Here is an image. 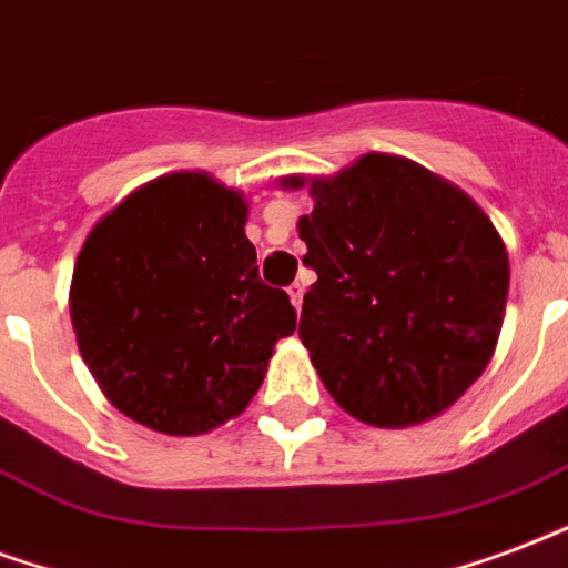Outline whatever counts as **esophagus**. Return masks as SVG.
Segmentation results:
<instances>
[{"label":"esophagus","instance_id":"1","mask_svg":"<svg viewBox=\"0 0 568 568\" xmlns=\"http://www.w3.org/2000/svg\"><path fill=\"white\" fill-rule=\"evenodd\" d=\"M290 302H293V308L300 311L302 308V296H305V284H300V281H296V284H290Z\"/></svg>","mask_w":568,"mask_h":568}]
</instances>
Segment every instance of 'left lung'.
<instances>
[{"label": "left lung", "instance_id": "1", "mask_svg": "<svg viewBox=\"0 0 568 568\" xmlns=\"http://www.w3.org/2000/svg\"><path fill=\"white\" fill-rule=\"evenodd\" d=\"M314 209L296 230L317 272L300 338L341 410L410 428L449 410L491 362L509 254L479 203L410 158L368 152L335 176H281Z\"/></svg>", "mask_w": 568, "mask_h": 568}]
</instances>
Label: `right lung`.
Instances as JSON below:
<instances>
[{
	"label": "right lung",
	"instance_id": "1",
	"mask_svg": "<svg viewBox=\"0 0 568 568\" xmlns=\"http://www.w3.org/2000/svg\"><path fill=\"white\" fill-rule=\"evenodd\" d=\"M248 200L203 170L134 187L89 230L71 326L104 398L158 434L194 437L245 410L296 329L260 281Z\"/></svg>",
	"mask_w": 568,
	"mask_h": 568
}]
</instances>
